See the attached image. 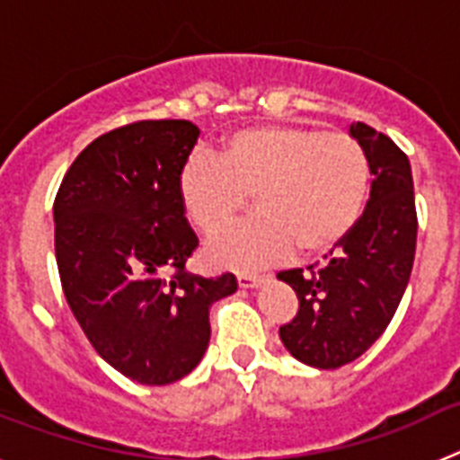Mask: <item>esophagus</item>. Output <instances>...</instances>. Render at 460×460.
Segmentation results:
<instances>
[{"label": "esophagus", "mask_w": 460, "mask_h": 460, "mask_svg": "<svg viewBox=\"0 0 460 460\" xmlns=\"http://www.w3.org/2000/svg\"><path fill=\"white\" fill-rule=\"evenodd\" d=\"M262 280V274H249V271H242V274L237 276V283L242 288H255Z\"/></svg>", "instance_id": "34e87169"}]
</instances>
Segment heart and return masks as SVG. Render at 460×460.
I'll return each mask as SVG.
<instances>
[{
  "instance_id": "heart-1",
  "label": "heart",
  "mask_w": 460,
  "mask_h": 460,
  "mask_svg": "<svg viewBox=\"0 0 460 460\" xmlns=\"http://www.w3.org/2000/svg\"><path fill=\"white\" fill-rule=\"evenodd\" d=\"M177 189L189 221L207 237L223 233L253 198L260 217L218 237L207 255L223 267H260L292 249H336L364 214L371 164L350 133L251 126L223 137L217 158L193 154Z\"/></svg>"
}]
</instances>
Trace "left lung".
<instances>
[{
    "mask_svg": "<svg viewBox=\"0 0 460 460\" xmlns=\"http://www.w3.org/2000/svg\"><path fill=\"white\" fill-rule=\"evenodd\" d=\"M350 133L367 149L371 198L359 223L324 255L327 262L279 271L296 292L299 311L280 324L283 345L315 368L355 361L392 323L410 280L417 249V207L405 152L364 121Z\"/></svg>",
    "mask_w": 460,
    "mask_h": 460,
    "instance_id": "obj_1",
    "label": "left lung"
}]
</instances>
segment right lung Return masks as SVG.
I'll use <instances>...</instances> for the list:
<instances>
[{"mask_svg": "<svg viewBox=\"0 0 460 460\" xmlns=\"http://www.w3.org/2000/svg\"><path fill=\"white\" fill-rule=\"evenodd\" d=\"M198 136L186 119L112 128L78 154L55 195L68 306L93 350L140 385L189 376L209 343L211 304L237 290L230 271H186L198 237L177 177Z\"/></svg>", "mask_w": 460, "mask_h": 460, "instance_id": "add662e5", "label": "right lung"}]
</instances>
